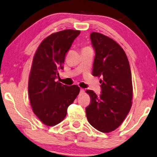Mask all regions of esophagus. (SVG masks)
Here are the masks:
<instances>
[{"instance_id": "1", "label": "esophagus", "mask_w": 157, "mask_h": 157, "mask_svg": "<svg viewBox=\"0 0 157 157\" xmlns=\"http://www.w3.org/2000/svg\"><path fill=\"white\" fill-rule=\"evenodd\" d=\"M84 92V90L83 89H80V94H83Z\"/></svg>"}]
</instances>
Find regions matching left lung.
<instances>
[{
	"label": "left lung",
	"mask_w": 157,
	"mask_h": 157,
	"mask_svg": "<svg viewBox=\"0 0 157 157\" xmlns=\"http://www.w3.org/2000/svg\"><path fill=\"white\" fill-rule=\"evenodd\" d=\"M90 38L96 52L92 75L103 79L100 80V96L86 91L91 98L86 114L94 128L109 133L121 125L132 105L130 65L125 52L113 39L96 32L91 33Z\"/></svg>",
	"instance_id": "8db88e82"
}]
</instances>
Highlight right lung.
Returning <instances> with one entry per match:
<instances>
[{
    "label": "right lung",
    "instance_id": "right-lung-1",
    "mask_svg": "<svg viewBox=\"0 0 157 157\" xmlns=\"http://www.w3.org/2000/svg\"><path fill=\"white\" fill-rule=\"evenodd\" d=\"M80 31L66 29L44 39L35 54L29 79V96L34 114L52 126L66 117L67 109L79 93L78 85L67 86L55 79L63 69L66 54Z\"/></svg>",
    "mask_w": 157,
    "mask_h": 157
}]
</instances>
